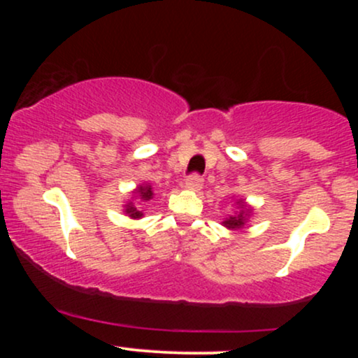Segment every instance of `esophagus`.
I'll return each mask as SVG.
<instances>
[{
	"label": "esophagus",
	"instance_id": "34e87169",
	"mask_svg": "<svg viewBox=\"0 0 358 358\" xmlns=\"http://www.w3.org/2000/svg\"><path fill=\"white\" fill-rule=\"evenodd\" d=\"M202 187H203V180L200 178L199 175L188 176L187 182H185V188H187V190H192V192H200L202 190Z\"/></svg>",
	"mask_w": 358,
	"mask_h": 358
}]
</instances>
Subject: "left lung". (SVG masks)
I'll return each instance as SVG.
<instances>
[{
  "label": "left lung",
  "instance_id": "8db88e82",
  "mask_svg": "<svg viewBox=\"0 0 358 358\" xmlns=\"http://www.w3.org/2000/svg\"><path fill=\"white\" fill-rule=\"evenodd\" d=\"M234 208L236 210H234L232 215L225 217L222 225L229 231H242L249 224V219L254 213V207L245 202L244 199H236L234 200Z\"/></svg>",
  "mask_w": 358,
  "mask_h": 358
}]
</instances>
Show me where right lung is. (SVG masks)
Wrapping results in <instances>:
<instances>
[{
    "instance_id": "obj_1",
    "label": "right lung",
    "mask_w": 358,
    "mask_h": 358,
    "mask_svg": "<svg viewBox=\"0 0 358 358\" xmlns=\"http://www.w3.org/2000/svg\"><path fill=\"white\" fill-rule=\"evenodd\" d=\"M153 196H155L153 187H151L150 183L138 185V187L131 192L129 200L122 205V212H124V215H127L129 219H133V220L143 219V217H145V212H143V208L139 207V205H143L145 202H150Z\"/></svg>"
}]
</instances>
